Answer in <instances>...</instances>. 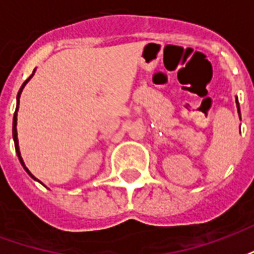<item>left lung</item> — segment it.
I'll list each match as a JSON object with an SVG mask.
<instances>
[{"mask_svg":"<svg viewBox=\"0 0 254 254\" xmlns=\"http://www.w3.org/2000/svg\"><path fill=\"white\" fill-rule=\"evenodd\" d=\"M235 103H237V107H238V114H240V117H241V111H240V105H238V99L235 100Z\"/></svg>","mask_w":254,"mask_h":254,"instance_id":"1","label":"left lung"}]
</instances>
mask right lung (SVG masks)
Wrapping results in <instances>:
<instances>
[{
	"mask_svg": "<svg viewBox=\"0 0 254 254\" xmlns=\"http://www.w3.org/2000/svg\"><path fill=\"white\" fill-rule=\"evenodd\" d=\"M34 73H35V70H34V72H32V74H31V76H30V77L27 78V80H25L24 83H23V85H21V88H20V91H19V94H17V98H16V100H17V103H16V111H14V116H13V129H12V133H13L14 148H16V154H17V156H19L20 163H21V166L24 167V170L27 171V173H28V176H30L31 178H34L35 181H38V180H36L35 177H34V176H32V174H31V171L28 170L27 167H25L24 162H23V158H21V154H20V149H19V138H17V129H16V127H17V110H19L20 95H21V91H23V88H24V87H25V84L28 83V81H30V78L32 77V76H34ZM39 182H41V181H39Z\"/></svg>",
	"mask_w": 254,
	"mask_h": 254,
	"instance_id": "1",
	"label": "right lung"
}]
</instances>
